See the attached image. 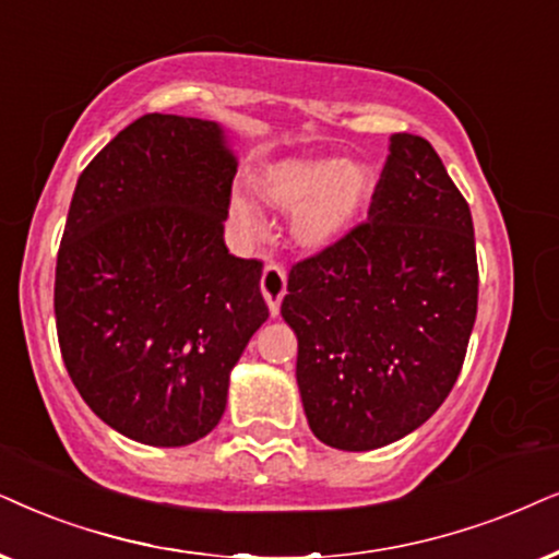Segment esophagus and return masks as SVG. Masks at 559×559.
Masks as SVG:
<instances>
[{
    "label": "esophagus",
    "mask_w": 559,
    "mask_h": 559,
    "mask_svg": "<svg viewBox=\"0 0 559 559\" xmlns=\"http://www.w3.org/2000/svg\"><path fill=\"white\" fill-rule=\"evenodd\" d=\"M260 292H263L267 309L275 317L281 312V299L286 296V271L281 265L267 263L263 271V278H260Z\"/></svg>",
    "instance_id": "34e87169"
}]
</instances>
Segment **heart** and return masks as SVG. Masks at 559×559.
<instances>
[{
    "mask_svg": "<svg viewBox=\"0 0 559 559\" xmlns=\"http://www.w3.org/2000/svg\"><path fill=\"white\" fill-rule=\"evenodd\" d=\"M255 186L275 209L292 211L294 242L304 250L320 252L358 227L377 190V175L366 162L292 157L267 165ZM229 222L242 237L263 231L258 203L247 193L231 195Z\"/></svg>",
    "mask_w": 559,
    "mask_h": 559,
    "instance_id": "obj_1",
    "label": "heart"
}]
</instances>
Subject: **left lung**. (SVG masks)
<instances>
[{"label": "left lung", "mask_w": 559, "mask_h": 559, "mask_svg": "<svg viewBox=\"0 0 559 559\" xmlns=\"http://www.w3.org/2000/svg\"><path fill=\"white\" fill-rule=\"evenodd\" d=\"M477 284L467 201L426 139L394 133L369 222L288 273L312 433L371 451L420 428L462 371Z\"/></svg>", "instance_id": "1"}]
</instances>
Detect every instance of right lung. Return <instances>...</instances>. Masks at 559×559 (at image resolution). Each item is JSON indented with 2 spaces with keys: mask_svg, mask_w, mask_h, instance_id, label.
<instances>
[{
  "mask_svg": "<svg viewBox=\"0 0 559 559\" xmlns=\"http://www.w3.org/2000/svg\"><path fill=\"white\" fill-rule=\"evenodd\" d=\"M235 175L224 126L146 112L76 180L53 288L63 366L97 418L146 447L218 426L267 320L263 265L224 245Z\"/></svg>",
  "mask_w": 559,
  "mask_h": 559,
  "instance_id": "obj_1",
  "label": "right lung"
}]
</instances>
